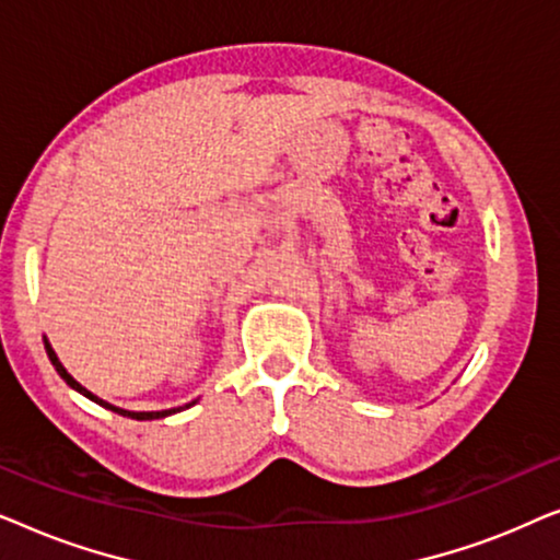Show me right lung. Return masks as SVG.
Returning a JSON list of instances; mask_svg holds the SVG:
<instances>
[{
	"instance_id": "add662e5",
	"label": "right lung",
	"mask_w": 560,
	"mask_h": 560,
	"mask_svg": "<svg viewBox=\"0 0 560 560\" xmlns=\"http://www.w3.org/2000/svg\"><path fill=\"white\" fill-rule=\"evenodd\" d=\"M43 341H45V351H48V359H50V362H52V366H56V372L60 374V380H66V385H68V387L75 389V393H81L83 397H89L91 402L102 405V408H106V410H112V412H119V416H125V418H132V420H158V418H167V416H173V412H180V410L190 408V405H196V400H194V402H188V405H180V408H171V410H125V408H117V405H112V402L102 400V397H96L94 393H91V389L83 387L81 382H75V380L71 377V374H68L66 366L60 364V359H58L56 351H52L50 341H48V339H43Z\"/></svg>"
}]
</instances>
